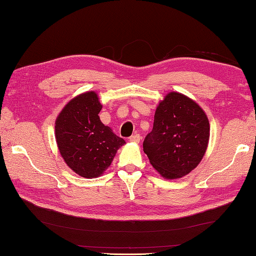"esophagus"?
I'll use <instances>...</instances> for the list:
<instances>
[{
	"mask_svg": "<svg viewBox=\"0 0 256 256\" xmlns=\"http://www.w3.org/2000/svg\"><path fill=\"white\" fill-rule=\"evenodd\" d=\"M130 140H131V142H134V143H140V134H134V135H132V136H130Z\"/></svg>",
	"mask_w": 256,
	"mask_h": 256,
	"instance_id": "1",
	"label": "esophagus"
}]
</instances>
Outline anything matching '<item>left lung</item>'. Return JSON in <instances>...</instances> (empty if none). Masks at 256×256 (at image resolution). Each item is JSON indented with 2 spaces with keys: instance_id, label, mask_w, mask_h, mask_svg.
Returning <instances> with one entry per match:
<instances>
[{
  "instance_id": "left-lung-1",
  "label": "left lung",
  "mask_w": 256,
  "mask_h": 256,
  "mask_svg": "<svg viewBox=\"0 0 256 256\" xmlns=\"http://www.w3.org/2000/svg\"><path fill=\"white\" fill-rule=\"evenodd\" d=\"M210 125L197 103L170 92L157 106L152 132L143 142L144 153L162 177L187 175L202 160L208 146Z\"/></svg>"
}]
</instances>
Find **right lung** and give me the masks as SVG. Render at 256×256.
Returning a JSON list of instances; mask_svg holds the SVG:
<instances>
[{
	"instance_id": "1",
	"label": "right lung",
	"mask_w": 256,
	"mask_h": 256,
	"mask_svg": "<svg viewBox=\"0 0 256 256\" xmlns=\"http://www.w3.org/2000/svg\"><path fill=\"white\" fill-rule=\"evenodd\" d=\"M102 106L94 91L76 96L57 118L55 132L66 164L86 178L100 176L125 142L100 121Z\"/></svg>"
}]
</instances>
